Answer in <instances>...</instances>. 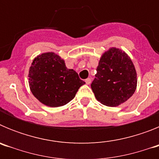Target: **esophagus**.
I'll list each match as a JSON object with an SVG mask.
<instances>
[{
	"label": "esophagus",
	"instance_id": "esophagus-1",
	"mask_svg": "<svg viewBox=\"0 0 159 159\" xmlns=\"http://www.w3.org/2000/svg\"><path fill=\"white\" fill-rule=\"evenodd\" d=\"M91 82H92V79L91 78H88L85 80V83H86L87 84H91Z\"/></svg>",
	"mask_w": 159,
	"mask_h": 159
}]
</instances>
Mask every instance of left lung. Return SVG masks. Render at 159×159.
Masks as SVG:
<instances>
[{"mask_svg":"<svg viewBox=\"0 0 159 159\" xmlns=\"http://www.w3.org/2000/svg\"><path fill=\"white\" fill-rule=\"evenodd\" d=\"M91 87L97 100L107 107L119 106L133 95L137 74L130 57L111 48L102 55Z\"/></svg>","mask_w":159,"mask_h":159,"instance_id":"left-lung-1","label":"left lung"}]
</instances>
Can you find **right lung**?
I'll return each mask as SVG.
<instances>
[{
    "label": "right lung",
    "mask_w": 159,
    "mask_h": 159,
    "mask_svg": "<svg viewBox=\"0 0 159 159\" xmlns=\"http://www.w3.org/2000/svg\"><path fill=\"white\" fill-rule=\"evenodd\" d=\"M32 93L46 106L57 107L67 104L85 84L73 69H68L58 55L47 52L32 61L29 73Z\"/></svg>",
    "instance_id": "1"
}]
</instances>
